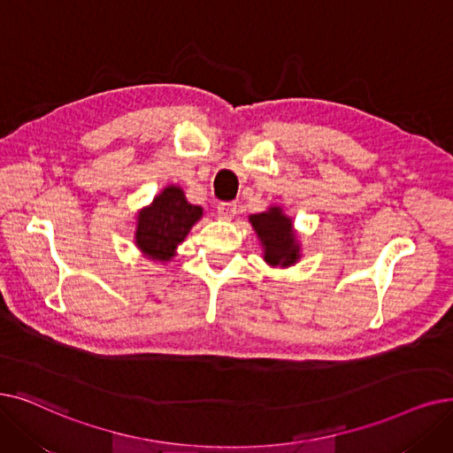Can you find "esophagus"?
<instances>
[{"label": "esophagus", "instance_id": "1", "mask_svg": "<svg viewBox=\"0 0 453 453\" xmlns=\"http://www.w3.org/2000/svg\"><path fill=\"white\" fill-rule=\"evenodd\" d=\"M234 214H237V203H233V202H222V203L219 205V216H220L222 220H231Z\"/></svg>", "mask_w": 453, "mask_h": 453}]
</instances>
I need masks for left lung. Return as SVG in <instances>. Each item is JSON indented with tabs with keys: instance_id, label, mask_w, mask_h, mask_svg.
Instances as JSON below:
<instances>
[{
	"instance_id": "8db88e82",
	"label": "left lung",
	"mask_w": 453,
	"mask_h": 453,
	"mask_svg": "<svg viewBox=\"0 0 453 453\" xmlns=\"http://www.w3.org/2000/svg\"><path fill=\"white\" fill-rule=\"evenodd\" d=\"M250 224L253 226L257 239L263 244L265 261L270 266H290L300 259V244L292 220L281 207H270L265 212L251 214Z\"/></svg>"
}]
</instances>
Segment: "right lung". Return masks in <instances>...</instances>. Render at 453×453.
<instances>
[{
  "label": "right lung",
  "instance_id": "add662e5",
  "mask_svg": "<svg viewBox=\"0 0 453 453\" xmlns=\"http://www.w3.org/2000/svg\"><path fill=\"white\" fill-rule=\"evenodd\" d=\"M202 214L180 187L170 185L136 216L134 244L153 261H170Z\"/></svg>",
  "mask_w": 453,
  "mask_h": 453
}]
</instances>
